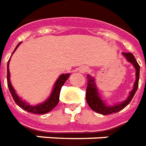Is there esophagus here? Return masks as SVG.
<instances>
[{"mask_svg": "<svg viewBox=\"0 0 146 146\" xmlns=\"http://www.w3.org/2000/svg\"><path fill=\"white\" fill-rule=\"evenodd\" d=\"M80 71L81 72V73H87V71H88V68L87 66H82L80 69Z\"/></svg>", "mask_w": 146, "mask_h": 146, "instance_id": "1", "label": "esophagus"}]
</instances>
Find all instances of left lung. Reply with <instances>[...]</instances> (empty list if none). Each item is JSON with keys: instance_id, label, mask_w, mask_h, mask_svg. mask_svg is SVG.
<instances>
[{"instance_id": "1", "label": "left lung", "mask_w": 146, "mask_h": 146, "mask_svg": "<svg viewBox=\"0 0 146 146\" xmlns=\"http://www.w3.org/2000/svg\"><path fill=\"white\" fill-rule=\"evenodd\" d=\"M123 55L126 57L128 62H131L133 64L134 67L136 70V80L134 84L133 90L131 91L130 95L128 99L121 103L120 104H117L114 106L110 107L107 106L104 103L103 100L100 98V96L98 95V89L96 87L94 79L92 78L91 76H87V93H86V100L88 104V105L93 111H94L97 113L104 114V115H108V114H113V113H117L120 111L121 110L125 108V107L130 103L131 100H132L134 95L136 92L138 87H139V72H140V66L139 63L137 62L136 59L133 56V54L131 52H123Z\"/></svg>"}]
</instances>
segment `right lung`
Masks as SVG:
<instances>
[{"mask_svg": "<svg viewBox=\"0 0 146 146\" xmlns=\"http://www.w3.org/2000/svg\"><path fill=\"white\" fill-rule=\"evenodd\" d=\"M21 43V42H20ZM20 43H18V45L16 46L15 51L16 50V48H18V46L20 45ZM10 60V59H9ZM8 65H9V61L7 62V86L9 88L11 94L12 96L13 99L15 100L18 106L24 109L25 111H26L28 112H31V113H34V114H46L47 112L50 111L52 109L56 107L59 101V94H60V90L61 88L63 86V84H65V82L66 81V80L68 79L70 74H62L61 76H59V79L57 80V81L56 82L54 89L52 92V94L50 95L49 98H48V100H46V102H44L43 104H41L39 105H36V106H31L25 102H24L22 100L18 98V96L16 94L15 90L11 86V82H10V73L9 69H8Z\"/></svg>", "mask_w": 146, "mask_h": 146, "instance_id": "right-lung-1", "label": "right lung"}]
</instances>
